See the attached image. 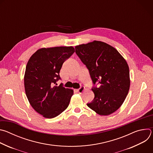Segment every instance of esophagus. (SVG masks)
<instances>
[{
	"label": "esophagus",
	"mask_w": 153,
	"mask_h": 153,
	"mask_svg": "<svg viewBox=\"0 0 153 153\" xmlns=\"http://www.w3.org/2000/svg\"><path fill=\"white\" fill-rule=\"evenodd\" d=\"M84 90H85V87L83 86H82L80 87V88H79V89L77 90V92H79V93H82Z\"/></svg>",
	"instance_id": "obj_1"
}]
</instances>
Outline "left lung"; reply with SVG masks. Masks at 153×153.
Instances as JSON below:
<instances>
[{
    "instance_id": "left-lung-1",
    "label": "left lung",
    "mask_w": 153,
    "mask_h": 153,
    "mask_svg": "<svg viewBox=\"0 0 153 153\" xmlns=\"http://www.w3.org/2000/svg\"><path fill=\"white\" fill-rule=\"evenodd\" d=\"M75 49L94 85V98L87 106L101 116L113 113L122 105L129 89V71L126 60L114 47L100 41L79 45Z\"/></svg>"
}]
</instances>
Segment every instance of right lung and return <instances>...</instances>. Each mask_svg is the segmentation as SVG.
Here are the masks:
<instances>
[{
  "label": "right lung",
  "instance_id": "add662e5",
  "mask_svg": "<svg viewBox=\"0 0 153 153\" xmlns=\"http://www.w3.org/2000/svg\"><path fill=\"white\" fill-rule=\"evenodd\" d=\"M73 47L41 48L29 59L24 76L25 90L34 110L43 117L54 118L68 106L72 90L61 83L60 70L63 62L74 53Z\"/></svg>",
  "mask_w": 153,
  "mask_h": 153
}]
</instances>
